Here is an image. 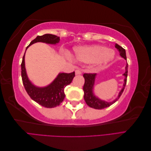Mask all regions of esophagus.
<instances>
[{"label":"esophagus","instance_id":"obj_1","mask_svg":"<svg viewBox=\"0 0 151 151\" xmlns=\"http://www.w3.org/2000/svg\"><path fill=\"white\" fill-rule=\"evenodd\" d=\"M75 72H76V75H80L82 74V72L79 69H76Z\"/></svg>","mask_w":151,"mask_h":151}]
</instances>
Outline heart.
<instances>
[{
  "label": "heart",
  "instance_id": "obj_1",
  "mask_svg": "<svg viewBox=\"0 0 151 151\" xmlns=\"http://www.w3.org/2000/svg\"><path fill=\"white\" fill-rule=\"evenodd\" d=\"M74 57L82 62H93L101 65L110 61L114 57L113 50L101 45L79 47L74 48Z\"/></svg>",
  "mask_w": 151,
  "mask_h": 151
}]
</instances>
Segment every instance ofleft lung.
<instances>
[{
  "label": "left lung",
  "mask_w": 151,
  "mask_h": 151,
  "mask_svg": "<svg viewBox=\"0 0 151 151\" xmlns=\"http://www.w3.org/2000/svg\"><path fill=\"white\" fill-rule=\"evenodd\" d=\"M115 47L116 48H117L118 52H120V55L123 58H124L125 60H127L125 50L124 48H123L118 44H115ZM125 69H126L125 72L124 73V74H123L125 76V78L124 79L125 83L123 84V89L120 92L119 95H118V98H116L115 101L110 103H108L104 101H102V100H100L99 98L96 97L93 93V86L94 83V79H95V77L96 74H95V73H84L83 74V77L85 79V83L83 86V90H84V98L86 104L91 108L97 109H104L105 108L110 106L111 104L115 103L117 100L119 99L120 96L123 93L127 84V77L128 75V63L126 65Z\"/></svg>",
  "instance_id": "obj_1"
}]
</instances>
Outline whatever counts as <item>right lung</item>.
Listing matches in <instances>:
<instances>
[{
  "label": "right lung",
  "mask_w": 151,
  "mask_h": 151,
  "mask_svg": "<svg viewBox=\"0 0 151 151\" xmlns=\"http://www.w3.org/2000/svg\"><path fill=\"white\" fill-rule=\"evenodd\" d=\"M58 36L52 35L45 34L42 36H38L33 40L26 49L32 44L36 42H43L49 44H56L59 42ZM24 55L22 57L21 62V77L22 83L29 97L35 102L47 108H52L60 105L65 98L64 89L70 84L75 77V72L71 73H61L52 84L45 88H37L31 83L26 75L24 65Z\"/></svg>",
  "instance_id": "obj_1"
}]
</instances>
